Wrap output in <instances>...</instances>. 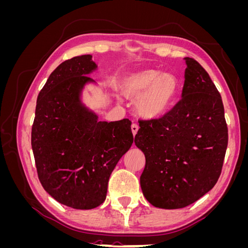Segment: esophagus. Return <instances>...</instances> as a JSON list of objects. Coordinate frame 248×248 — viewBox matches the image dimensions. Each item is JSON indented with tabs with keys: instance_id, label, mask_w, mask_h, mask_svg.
I'll return each mask as SVG.
<instances>
[{
	"instance_id": "34e87169",
	"label": "esophagus",
	"mask_w": 248,
	"mask_h": 248,
	"mask_svg": "<svg viewBox=\"0 0 248 248\" xmlns=\"http://www.w3.org/2000/svg\"><path fill=\"white\" fill-rule=\"evenodd\" d=\"M139 128H140V127H139L138 124H132V125H131V131H132V134H133L134 137L137 136V133H138V131H139Z\"/></svg>"
}]
</instances>
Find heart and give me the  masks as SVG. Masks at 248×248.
<instances>
[{"instance_id":"obj_1","label":"heart","mask_w":248,"mask_h":248,"mask_svg":"<svg viewBox=\"0 0 248 248\" xmlns=\"http://www.w3.org/2000/svg\"><path fill=\"white\" fill-rule=\"evenodd\" d=\"M122 92L128 98H140L137 111L140 118L154 121L169 115L178 101L180 81L174 74L141 69L124 78Z\"/></svg>"}]
</instances>
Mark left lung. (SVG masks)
I'll list each match as a JSON object with an SVG mask.
<instances>
[{"label": "left lung", "mask_w": 248, "mask_h": 248, "mask_svg": "<svg viewBox=\"0 0 248 248\" xmlns=\"http://www.w3.org/2000/svg\"><path fill=\"white\" fill-rule=\"evenodd\" d=\"M184 60L182 99L162 119L140 121L134 138L146 157L142 194L160 209L184 208L211 190L228 147L221 96L200 63Z\"/></svg>", "instance_id": "8db88e82"}]
</instances>
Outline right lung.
<instances>
[{"mask_svg": "<svg viewBox=\"0 0 248 248\" xmlns=\"http://www.w3.org/2000/svg\"><path fill=\"white\" fill-rule=\"evenodd\" d=\"M91 55L74 57L51 72L37 98L32 149L43 188L60 204L89 210L106 201L110 174L133 142L131 122L99 121L82 102L95 80Z\"/></svg>", "mask_w": 248, "mask_h": 248, "instance_id": "right-lung-1", "label": "right lung"}]
</instances>
